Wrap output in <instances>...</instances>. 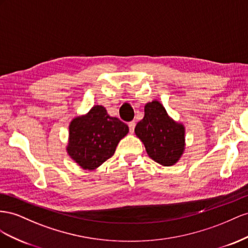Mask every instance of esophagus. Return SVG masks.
<instances>
[{
	"instance_id": "esophagus-1",
	"label": "esophagus",
	"mask_w": 248,
	"mask_h": 248,
	"mask_svg": "<svg viewBox=\"0 0 248 248\" xmlns=\"http://www.w3.org/2000/svg\"><path fill=\"white\" fill-rule=\"evenodd\" d=\"M135 125H136V123L134 122V120H133V122H130V123H129V129H130V132H131V133L134 132V129H135Z\"/></svg>"
}]
</instances>
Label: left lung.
I'll list each match as a JSON object with an SVG mask.
<instances>
[{
	"mask_svg": "<svg viewBox=\"0 0 248 248\" xmlns=\"http://www.w3.org/2000/svg\"><path fill=\"white\" fill-rule=\"evenodd\" d=\"M135 133L144 143L148 155L161 165H173L183 154L184 126L174 123L157 101L145 105L144 117L136 124Z\"/></svg>",
	"mask_w": 248,
	"mask_h": 248,
	"instance_id": "left-lung-1",
	"label": "left lung"
}]
</instances>
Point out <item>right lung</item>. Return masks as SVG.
Segmentation results:
<instances>
[{"label": "right lung", "instance_id": "1", "mask_svg": "<svg viewBox=\"0 0 248 248\" xmlns=\"http://www.w3.org/2000/svg\"><path fill=\"white\" fill-rule=\"evenodd\" d=\"M129 126L108 115L103 106H94L87 115L75 118L69 125L67 152L82 168L94 169L110 159Z\"/></svg>", "mask_w": 248, "mask_h": 248}]
</instances>
